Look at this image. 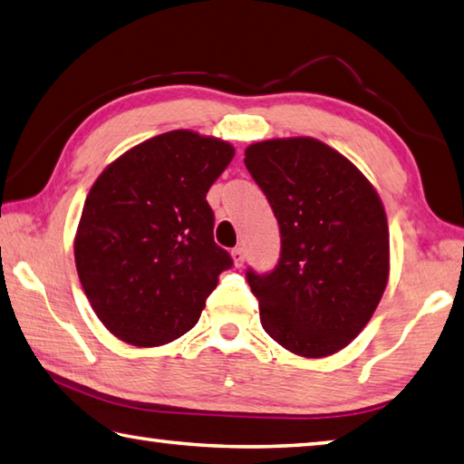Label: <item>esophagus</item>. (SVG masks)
Listing matches in <instances>:
<instances>
[{"instance_id":"obj_1","label":"esophagus","mask_w":464,"mask_h":464,"mask_svg":"<svg viewBox=\"0 0 464 464\" xmlns=\"http://www.w3.org/2000/svg\"><path fill=\"white\" fill-rule=\"evenodd\" d=\"M231 257L235 266H243V261H246V251H243V247H235L231 251Z\"/></svg>"}]
</instances>
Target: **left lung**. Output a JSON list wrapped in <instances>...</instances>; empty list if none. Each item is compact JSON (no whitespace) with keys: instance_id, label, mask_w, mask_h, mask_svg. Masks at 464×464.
<instances>
[{"instance_id":"8db88e82","label":"left lung","mask_w":464,"mask_h":464,"mask_svg":"<svg viewBox=\"0 0 464 464\" xmlns=\"http://www.w3.org/2000/svg\"><path fill=\"white\" fill-rule=\"evenodd\" d=\"M246 166L282 233L274 272H247L261 324L294 355H334L367 326L390 280L382 198L349 158L314 138L256 141Z\"/></svg>"}]
</instances>
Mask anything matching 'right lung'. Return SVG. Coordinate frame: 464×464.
<instances>
[{
	"label": "right lung",
	"instance_id": "right-lung-1",
	"mask_svg": "<svg viewBox=\"0 0 464 464\" xmlns=\"http://www.w3.org/2000/svg\"><path fill=\"white\" fill-rule=\"evenodd\" d=\"M235 156L192 130L160 133L97 176L74 233L92 313L133 347H162L198 323L231 256L213 239L207 192Z\"/></svg>",
	"mask_w": 464,
	"mask_h": 464
}]
</instances>
